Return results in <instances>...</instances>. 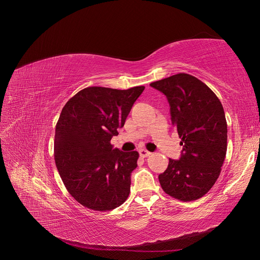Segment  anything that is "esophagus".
I'll return each instance as SVG.
<instances>
[{"mask_svg": "<svg viewBox=\"0 0 260 260\" xmlns=\"http://www.w3.org/2000/svg\"><path fill=\"white\" fill-rule=\"evenodd\" d=\"M139 153H140V155H141L142 157H147V156H149V155L151 154V152H149V151H147L146 149H140Z\"/></svg>", "mask_w": 260, "mask_h": 260, "instance_id": "34e87169", "label": "esophagus"}]
</instances>
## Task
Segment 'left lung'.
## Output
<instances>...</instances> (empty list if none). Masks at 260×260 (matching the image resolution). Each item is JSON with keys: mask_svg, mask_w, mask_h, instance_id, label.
<instances>
[{"mask_svg": "<svg viewBox=\"0 0 260 260\" xmlns=\"http://www.w3.org/2000/svg\"><path fill=\"white\" fill-rule=\"evenodd\" d=\"M150 85L167 97L183 147L180 159L169 158L167 169L158 176L160 186L184 202L199 199L214 186L225 158L223 107L204 82L189 74L179 73Z\"/></svg>", "mask_w": 260, "mask_h": 260, "instance_id": "left-lung-1", "label": "left lung"}]
</instances>
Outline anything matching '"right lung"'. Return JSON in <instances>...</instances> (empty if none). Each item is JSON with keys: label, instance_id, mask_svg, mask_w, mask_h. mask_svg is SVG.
Returning a JSON list of instances; mask_svg holds the SVG:
<instances>
[{"label": "right lung", "instance_id": "1", "mask_svg": "<svg viewBox=\"0 0 260 260\" xmlns=\"http://www.w3.org/2000/svg\"><path fill=\"white\" fill-rule=\"evenodd\" d=\"M145 86L116 90L89 86L66 104L56 125L54 155L70 194L93 211L121 205L130 193L139 152L113 149L111 139L123 127Z\"/></svg>", "mask_w": 260, "mask_h": 260}]
</instances>
